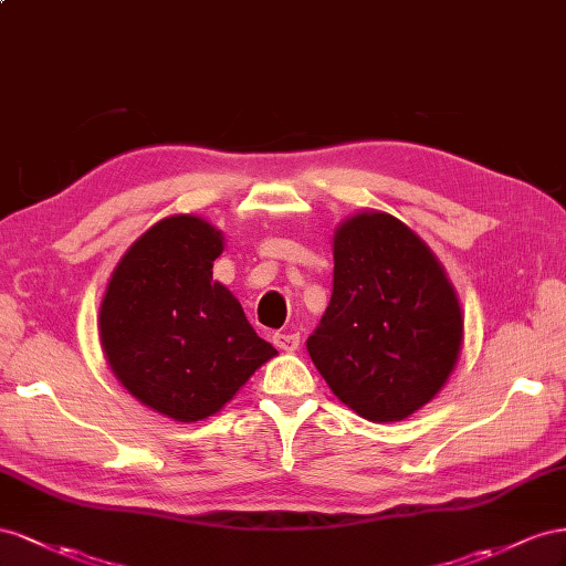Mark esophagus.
Instances as JSON below:
<instances>
[{"mask_svg": "<svg viewBox=\"0 0 566 566\" xmlns=\"http://www.w3.org/2000/svg\"><path fill=\"white\" fill-rule=\"evenodd\" d=\"M272 344L277 346L280 350H284V353H292V350L298 348L301 338H298V334H294V332H274V334H272Z\"/></svg>", "mask_w": 566, "mask_h": 566, "instance_id": "34e87169", "label": "esophagus"}]
</instances>
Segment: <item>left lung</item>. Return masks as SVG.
<instances>
[{
    "mask_svg": "<svg viewBox=\"0 0 566 566\" xmlns=\"http://www.w3.org/2000/svg\"><path fill=\"white\" fill-rule=\"evenodd\" d=\"M334 286L308 353L334 396L369 422H400L443 389L462 311L431 249L379 211L334 232Z\"/></svg>",
    "mask_w": 566,
    "mask_h": 566,
    "instance_id": "1",
    "label": "left lung"
}]
</instances>
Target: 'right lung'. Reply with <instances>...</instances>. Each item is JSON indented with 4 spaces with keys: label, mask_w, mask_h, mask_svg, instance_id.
<instances>
[{
    "label": "right lung",
    "mask_w": 566,
    "mask_h": 566,
    "mask_svg": "<svg viewBox=\"0 0 566 566\" xmlns=\"http://www.w3.org/2000/svg\"><path fill=\"white\" fill-rule=\"evenodd\" d=\"M222 232L197 216L156 222L113 270L99 342L113 375L144 406L199 422L216 415L277 350L213 280Z\"/></svg>",
    "instance_id": "add662e5"
}]
</instances>
